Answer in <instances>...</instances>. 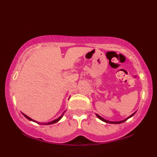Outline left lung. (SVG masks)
<instances>
[{
    "label": "left lung",
    "mask_w": 157,
    "mask_h": 157,
    "mask_svg": "<svg viewBox=\"0 0 157 157\" xmlns=\"http://www.w3.org/2000/svg\"><path fill=\"white\" fill-rule=\"evenodd\" d=\"M136 113V112H134V113H132V114L131 115H129L128 117H127L126 119H125L124 120H122V121H108V120H106V119H105L104 118H102V117H101L100 115H98V114H96V115L97 116V117L98 118H99L101 120V121H104V122H105V123H113V124H119V123H123V122H125V121H127V120H128V119H129L130 117H133L134 116V115H135V113Z\"/></svg>",
    "instance_id": "obj_1"
}]
</instances>
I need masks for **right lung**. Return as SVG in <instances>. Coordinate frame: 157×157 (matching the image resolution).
Listing matches in <instances>:
<instances>
[{
	"label": "right lung",
	"instance_id": "add662e5",
	"mask_svg": "<svg viewBox=\"0 0 157 157\" xmlns=\"http://www.w3.org/2000/svg\"><path fill=\"white\" fill-rule=\"evenodd\" d=\"M66 112V111H65L63 113V114L59 117H58L57 119H55V120H53V121H51V122H48V123H40V122H38V121H35V120H34V119H32V118H30V117H29L28 116H27L26 115H25L24 113H22V114L23 115V116L25 117H26L27 118L28 120H29V121H34V122H36V123H38V124H42V125H51V124H53V123H56V122H58L60 119H61L62 117H63V115L65 114V113Z\"/></svg>",
	"mask_w": 157,
	"mask_h": 157
}]
</instances>
